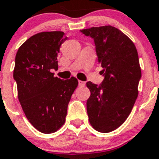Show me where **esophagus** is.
Returning a JSON list of instances; mask_svg holds the SVG:
<instances>
[{"label": "esophagus", "instance_id": "34e87169", "mask_svg": "<svg viewBox=\"0 0 159 159\" xmlns=\"http://www.w3.org/2000/svg\"><path fill=\"white\" fill-rule=\"evenodd\" d=\"M79 86H84L85 85V82L84 81H81V80H79Z\"/></svg>", "mask_w": 159, "mask_h": 159}]
</instances>
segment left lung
Segmentation results:
<instances>
[{
  "instance_id": "left-lung-1",
  "label": "left lung",
  "mask_w": 159,
  "mask_h": 159,
  "mask_svg": "<svg viewBox=\"0 0 159 159\" xmlns=\"http://www.w3.org/2000/svg\"><path fill=\"white\" fill-rule=\"evenodd\" d=\"M80 31L94 40L105 76L99 86L86 84L91 93L87 101L89 123L98 132H112L128 119L138 97L141 70L137 50L125 34L110 25Z\"/></svg>"
}]
</instances>
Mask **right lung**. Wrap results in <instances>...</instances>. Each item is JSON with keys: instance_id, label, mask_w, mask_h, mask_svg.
<instances>
[{"instance_id": "obj_1", "label": "right lung", "mask_w": 159, "mask_h": 159, "mask_svg": "<svg viewBox=\"0 0 159 159\" xmlns=\"http://www.w3.org/2000/svg\"><path fill=\"white\" fill-rule=\"evenodd\" d=\"M62 31H43L32 35L17 52L14 79L25 115L35 129L49 134L66 121L68 103L78 86L76 78L54 77L57 55L67 40Z\"/></svg>"}]
</instances>
